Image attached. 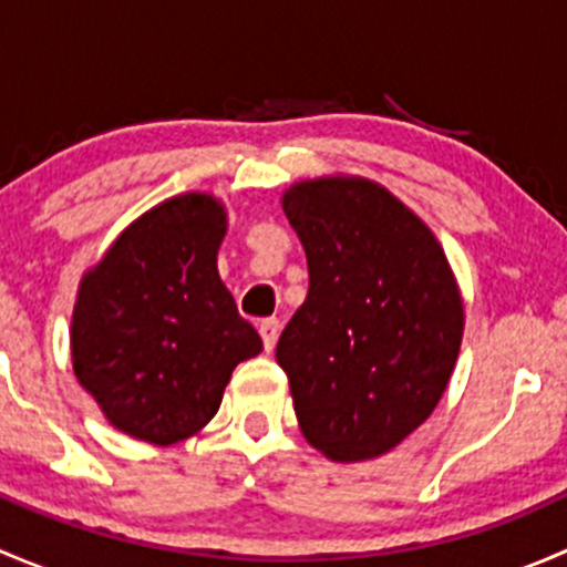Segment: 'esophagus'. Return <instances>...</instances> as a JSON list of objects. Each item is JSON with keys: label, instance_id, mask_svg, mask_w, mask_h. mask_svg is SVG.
Masks as SVG:
<instances>
[{"label": "esophagus", "instance_id": "34e87169", "mask_svg": "<svg viewBox=\"0 0 567 567\" xmlns=\"http://www.w3.org/2000/svg\"><path fill=\"white\" fill-rule=\"evenodd\" d=\"M279 329H282V326H279L277 318L260 320V337H262V346H266V351H274V346H277Z\"/></svg>", "mask_w": 567, "mask_h": 567}]
</instances>
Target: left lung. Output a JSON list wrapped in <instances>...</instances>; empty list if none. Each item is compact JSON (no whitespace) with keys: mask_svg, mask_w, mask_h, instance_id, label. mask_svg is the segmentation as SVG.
Wrapping results in <instances>:
<instances>
[{"mask_svg":"<svg viewBox=\"0 0 567 567\" xmlns=\"http://www.w3.org/2000/svg\"><path fill=\"white\" fill-rule=\"evenodd\" d=\"M282 210L310 268V293L277 342L296 420L326 458H379L447 390L463 340L458 279L431 227L368 177L299 181Z\"/></svg>","mask_w":567,"mask_h":567,"instance_id":"left-lung-1","label":"left lung"}]
</instances>
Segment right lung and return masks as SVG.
<instances>
[{
    "label": "right lung",
    "mask_w": 567,
    "mask_h": 567,
    "mask_svg": "<svg viewBox=\"0 0 567 567\" xmlns=\"http://www.w3.org/2000/svg\"><path fill=\"white\" fill-rule=\"evenodd\" d=\"M225 233L221 199L177 194L131 221L79 282L73 373L140 442L167 447L203 431L236 364L262 351L216 268Z\"/></svg>",
    "instance_id": "obj_1"
}]
</instances>
